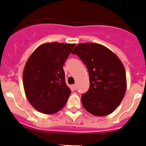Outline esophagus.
Here are the masks:
<instances>
[{
  "label": "esophagus",
  "instance_id": "obj_1",
  "mask_svg": "<svg viewBox=\"0 0 146 146\" xmlns=\"http://www.w3.org/2000/svg\"><path fill=\"white\" fill-rule=\"evenodd\" d=\"M73 89H74L75 90H77V85H73Z\"/></svg>",
  "mask_w": 146,
  "mask_h": 146
}]
</instances>
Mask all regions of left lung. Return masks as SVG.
Listing matches in <instances>:
<instances>
[{
	"mask_svg": "<svg viewBox=\"0 0 146 146\" xmlns=\"http://www.w3.org/2000/svg\"><path fill=\"white\" fill-rule=\"evenodd\" d=\"M77 54L88 69L90 88L81 97L85 109L96 116L113 113L125 94V67L117 55L97 43H80L71 52Z\"/></svg>",
	"mask_w": 146,
	"mask_h": 146,
	"instance_id": "left-lung-1",
	"label": "left lung"
}]
</instances>
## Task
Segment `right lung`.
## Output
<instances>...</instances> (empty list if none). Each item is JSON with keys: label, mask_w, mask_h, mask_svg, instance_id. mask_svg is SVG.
Segmentation results:
<instances>
[{"label": "right lung", "mask_w": 146, "mask_h": 146, "mask_svg": "<svg viewBox=\"0 0 146 146\" xmlns=\"http://www.w3.org/2000/svg\"><path fill=\"white\" fill-rule=\"evenodd\" d=\"M75 44L47 42L36 49L26 63L23 85L26 96L34 108L53 114L66 104L70 88L66 84L63 66Z\"/></svg>", "instance_id": "right-lung-1"}]
</instances>
